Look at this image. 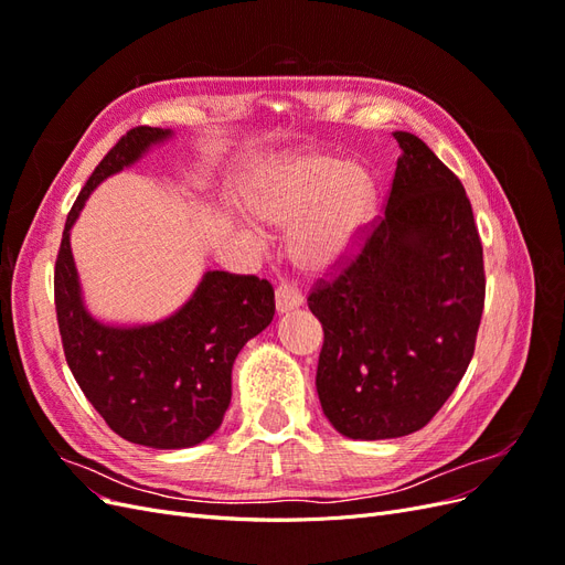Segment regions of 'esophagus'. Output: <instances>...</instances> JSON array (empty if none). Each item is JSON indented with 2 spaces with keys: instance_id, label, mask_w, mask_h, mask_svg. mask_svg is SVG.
Here are the masks:
<instances>
[{
  "instance_id": "1",
  "label": "esophagus",
  "mask_w": 565,
  "mask_h": 565,
  "mask_svg": "<svg viewBox=\"0 0 565 565\" xmlns=\"http://www.w3.org/2000/svg\"><path fill=\"white\" fill-rule=\"evenodd\" d=\"M301 303H303V295L299 292L295 285L280 282L276 287V309H278V313L292 311V309H297V306H301Z\"/></svg>"
}]
</instances>
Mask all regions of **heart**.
Here are the masks:
<instances>
[{"mask_svg":"<svg viewBox=\"0 0 565 565\" xmlns=\"http://www.w3.org/2000/svg\"><path fill=\"white\" fill-rule=\"evenodd\" d=\"M372 183L358 167L332 158L287 164L264 191L252 198V212L266 224L289 226L297 262L324 268L344 254L372 210Z\"/></svg>","mask_w":565,"mask_h":565,"instance_id":"b5f03b06","label":"heart"}]
</instances>
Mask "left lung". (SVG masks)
<instances>
[{"instance_id":"8db88e82","label":"left lung","mask_w":565,"mask_h":565,"mask_svg":"<svg viewBox=\"0 0 565 565\" xmlns=\"http://www.w3.org/2000/svg\"><path fill=\"white\" fill-rule=\"evenodd\" d=\"M384 214L318 278L316 388L339 434L398 438L429 424L465 377L486 301L483 245L465 185L415 134Z\"/></svg>"}]
</instances>
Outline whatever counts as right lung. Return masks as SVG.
Masks as SVG:
<instances>
[{
	"label": "right lung",
	"instance_id": "right-lung-1",
	"mask_svg": "<svg viewBox=\"0 0 565 565\" xmlns=\"http://www.w3.org/2000/svg\"><path fill=\"white\" fill-rule=\"evenodd\" d=\"M172 131L134 127L98 162L67 212L54 268L56 320L75 382L110 429L136 446L177 450L210 438L231 403V370L276 313L273 285L226 270L204 273L179 313L141 328L94 320L79 297L71 228L94 188Z\"/></svg>",
	"mask_w": 565,
	"mask_h": 565
}]
</instances>
